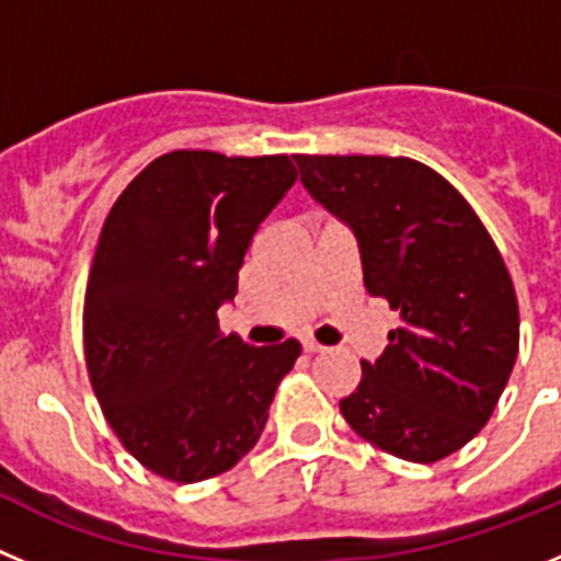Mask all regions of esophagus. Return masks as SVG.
Segmentation results:
<instances>
[{
    "mask_svg": "<svg viewBox=\"0 0 561 561\" xmlns=\"http://www.w3.org/2000/svg\"><path fill=\"white\" fill-rule=\"evenodd\" d=\"M301 346H305L307 355H318V352H324V346H321V343H316V341H305Z\"/></svg>",
    "mask_w": 561,
    "mask_h": 561,
    "instance_id": "obj_1",
    "label": "esophagus"
}]
</instances>
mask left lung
<instances>
[{"label": "left lung", "instance_id": "1", "mask_svg": "<svg viewBox=\"0 0 561 561\" xmlns=\"http://www.w3.org/2000/svg\"><path fill=\"white\" fill-rule=\"evenodd\" d=\"M307 193L357 237L363 285L400 312L363 360L343 419L413 463L461 450L489 422L519 350L501 251L456 186L405 156H296Z\"/></svg>", "mask_w": 561, "mask_h": 561}]
</instances>
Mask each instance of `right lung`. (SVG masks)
I'll use <instances>...</instances> for the list:
<instances>
[{
  "mask_svg": "<svg viewBox=\"0 0 561 561\" xmlns=\"http://www.w3.org/2000/svg\"><path fill=\"white\" fill-rule=\"evenodd\" d=\"M296 175L282 153L173 150L105 218L85 285V368L111 431L159 478L195 483L234 467L301 355L293 337L254 350L218 321Z\"/></svg>",
  "mask_w": 561,
  "mask_h": 561,
  "instance_id": "1",
  "label": "right lung"
}]
</instances>
